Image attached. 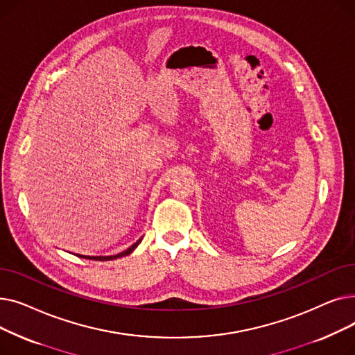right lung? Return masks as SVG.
Segmentation results:
<instances>
[{"mask_svg":"<svg viewBox=\"0 0 355 355\" xmlns=\"http://www.w3.org/2000/svg\"><path fill=\"white\" fill-rule=\"evenodd\" d=\"M141 240L142 239H139L137 243H134L132 246H130L129 249H126L125 252H122V253H118V254H115V256H92V257H86V256H80V257H85V259H93V260H101V262H103V260H114V259H118V257H122V256H126V254H129V253H132L134 250H135V248L141 243Z\"/></svg>","mask_w":355,"mask_h":355,"instance_id":"right-lung-1","label":"right lung"}]
</instances>
